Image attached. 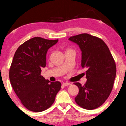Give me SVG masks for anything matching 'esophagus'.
Wrapping results in <instances>:
<instances>
[{"instance_id": "esophagus-1", "label": "esophagus", "mask_w": 126, "mask_h": 126, "mask_svg": "<svg viewBox=\"0 0 126 126\" xmlns=\"http://www.w3.org/2000/svg\"><path fill=\"white\" fill-rule=\"evenodd\" d=\"M71 85L70 83H68V82H66V83H63V85L64 87H68V85Z\"/></svg>"}]
</instances>
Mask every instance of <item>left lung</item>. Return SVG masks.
<instances>
[{"instance_id":"left-lung-1","label":"left lung","mask_w":126,"mask_h":126,"mask_svg":"<svg viewBox=\"0 0 126 126\" xmlns=\"http://www.w3.org/2000/svg\"><path fill=\"white\" fill-rule=\"evenodd\" d=\"M69 39L79 46L82 67L87 69L85 84L74 83L79 89L75 101L83 109H97L107 99L113 89L116 72L115 60L107 44L99 38L82 33Z\"/></svg>"}]
</instances>
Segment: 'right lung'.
Instances as JSON below:
<instances>
[{"label": "right lung", "instance_id": "add662e5", "mask_svg": "<svg viewBox=\"0 0 126 126\" xmlns=\"http://www.w3.org/2000/svg\"><path fill=\"white\" fill-rule=\"evenodd\" d=\"M58 41L33 38L21 44L14 55L9 71L10 83L22 105L32 111L49 109L61 88L60 82H50L41 75V68L46 65L47 50Z\"/></svg>", "mask_w": 126, "mask_h": 126}]
</instances>
